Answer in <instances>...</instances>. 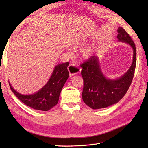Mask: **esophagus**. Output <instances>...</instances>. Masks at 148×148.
I'll return each instance as SVG.
<instances>
[{
  "instance_id": "34e87169",
  "label": "esophagus",
  "mask_w": 148,
  "mask_h": 148,
  "mask_svg": "<svg viewBox=\"0 0 148 148\" xmlns=\"http://www.w3.org/2000/svg\"><path fill=\"white\" fill-rule=\"evenodd\" d=\"M68 71L69 72V73H70V76H74V75L79 74L81 72V69L78 67L76 65L71 64L69 65Z\"/></svg>"
}]
</instances>
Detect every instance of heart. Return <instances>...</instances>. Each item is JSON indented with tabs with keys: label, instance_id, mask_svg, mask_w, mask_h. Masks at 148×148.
<instances>
[{
	"label": "heart",
	"instance_id": "heart-1",
	"mask_svg": "<svg viewBox=\"0 0 148 148\" xmlns=\"http://www.w3.org/2000/svg\"><path fill=\"white\" fill-rule=\"evenodd\" d=\"M92 50L91 48H87L84 49L83 52V55L84 58H89L90 56H92Z\"/></svg>",
	"mask_w": 148,
	"mask_h": 148
}]
</instances>
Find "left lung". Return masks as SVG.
<instances>
[{
    "label": "left lung",
    "instance_id": "8db88e82",
    "mask_svg": "<svg viewBox=\"0 0 148 148\" xmlns=\"http://www.w3.org/2000/svg\"><path fill=\"white\" fill-rule=\"evenodd\" d=\"M118 32V41L128 44L133 49L132 63L123 76L116 79L106 77L97 56H92L81 65L84 84L83 100L93 109L105 108L118 103L127 92L133 79L136 66V45L124 29L119 27Z\"/></svg>",
    "mask_w": 148,
    "mask_h": 148
}]
</instances>
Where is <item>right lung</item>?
<instances>
[{
  "instance_id": "right-lung-1",
  "label": "right lung",
  "mask_w": 148,
  "mask_h": 148,
  "mask_svg": "<svg viewBox=\"0 0 148 148\" xmlns=\"http://www.w3.org/2000/svg\"><path fill=\"white\" fill-rule=\"evenodd\" d=\"M69 62L55 67L49 81L41 89L30 95H22L13 89L9 82L11 91L25 104L34 109L47 111L57 104L62 88L69 76Z\"/></svg>"
}]
</instances>
